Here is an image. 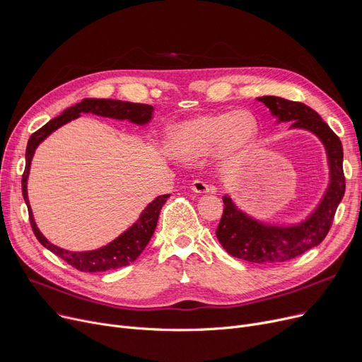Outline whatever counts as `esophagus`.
Listing matches in <instances>:
<instances>
[{"label": "esophagus", "instance_id": "1", "mask_svg": "<svg viewBox=\"0 0 362 362\" xmlns=\"http://www.w3.org/2000/svg\"><path fill=\"white\" fill-rule=\"evenodd\" d=\"M191 189L195 192V194H206L210 192V187H208V185L202 180H194L192 185H191Z\"/></svg>", "mask_w": 362, "mask_h": 362}]
</instances>
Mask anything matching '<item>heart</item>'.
<instances>
[{
  "mask_svg": "<svg viewBox=\"0 0 362 362\" xmlns=\"http://www.w3.org/2000/svg\"><path fill=\"white\" fill-rule=\"evenodd\" d=\"M257 135V122L248 111H223L202 114L170 127L167 142L180 158H199L214 149L220 161L233 163L254 148Z\"/></svg>",
  "mask_w": 362,
  "mask_h": 362,
  "instance_id": "obj_1",
  "label": "heart"
}]
</instances>
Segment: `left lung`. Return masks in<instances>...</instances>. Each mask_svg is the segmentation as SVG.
Here are the masks:
<instances>
[{
	"label": "left lung",
	"instance_id": "1",
	"mask_svg": "<svg viewBox=\"0 0 362 362\" xmlns=\"http://www.w3.org/2000/svg\"><path fill=\"white\" fill-rule=\"evenodd\" d=\"M258 101L270 108L279 122H292V127L315 133L326 146L330 165V185L325 198L314 214L298 226H265L238 210L229 197H223L224 210L216 230L223 248L245 261L273 264L303 254L327 236L337 205L345 195L344 148L336 133L308 105L280 97H261Z\"/></svg>",
	"mask_w": 362,
	"mask_h": 362
}]
</instances>
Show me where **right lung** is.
Returning a JSON list of instances; mask_svg holds the SVG:
<instances>
[{
	"label": "right lung",
	"instance_id": "right-lung-1",
	"mask_svg": "<svg viewBox=\"0 0 362 362\" xmlns=\"http://www.w3.org/2000/svg\"><path fill=\"white\" fill-rule=\"evenodd\" d=\"M81 112H92V114H97V116L112 117V119H119V120L127 119L132 123L145 124L151 120L152 112H154V107L146 105V104H133V103H126V101H119V100L85 98L79 104H76V105L64 110L63 114H60L59 117L49 120L40 130L32 133V136L29 138L28 146H26V167H25L23 177H22V192H23L25 202L28 205L32 230H33L36 239L40 240L47 250H49L57 257L64 259L67 264L71 265V267H74L79 272L97 273V272L116 270V269L124 267V265H129L130 262L135 261L142 254L151 236L154 235L160 211H161L163 205L165 204L168 195H161L152 201L145 208L139 220L133 224L130 229H127L122 236H119L116 240H112L111 243H108L107 246H103V248H100V250L88 251V252H70V251L62 250V248H59V246L49 243L42 236V233L37 230L33 216H32V210L29 206V201H28L26 183H28V176H29L30 161L35 154L36 146L40 145L55 129H59L60 126L66 124L67 122H70L73 119H78L81 116Z\"/></svg>",
	"mask_w": 362,
	"mask_h": 362
}]
</instances>
